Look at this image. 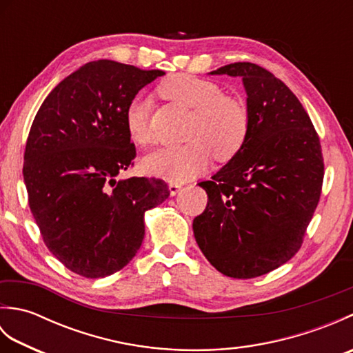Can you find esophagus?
Segmentation results:
<instances>
[{
	"label": "esophagus",
	"instance_id": "34e87169",
	"mask_svg": "<svg viewBox=\"0 0 353 353\" xmlns=\"http://www.w3.org/2000/svg\"><path fill=\"white\" fill-rule=\"evenodd\" d=\"M181 188H182L181 183H170L168 185V190H170L171 196H176V194L179 192V190H181Z\"/></svg>",
	"mask_w": 353,
	"mask_h": 353
}]
</instances>
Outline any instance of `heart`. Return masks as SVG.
Instances as JSON below:
<instances>
[{
    "instance_id": "1",
    "label": "heart",
    "mask_w": 353,
    "mask_h": 353,
    "mask_svg": "<svg viewBox=\"0 0 353 353\" xmlns=\"http://www.w3.org/2000/svg\"><path fill=\"white\" fill-rule=\"evenodd\" d=\"M163 99L191 109L186 139L182 147H165L144 156L141 165L148 174L168 182L182 183L201 174L212 161H229L239 153L249 137V112L244 103L223 95L214 81L192 76H172L159 88ZM150 101L130 100L124 112L127 133L133 142L145 145L150 142Z\"/></svg>"
}]
</instances>
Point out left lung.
<instances>
[{
  "label": "left lung",
  "instance_id": "left-lung-1",
  "mask_svg": "<svg viewBox=\"0 0 353 353\" xmlns=\"http://www.w3.org/2000/svg\"><path fill=\"white\" fill-rule=\"evenodd\" d=\"M209 74L243 80L250 124L239 153L199 183L209 200L192 230L220 273L250 279L301 249L320 199L323 156L301 101L272 72L236 62Z\"/></svg>",
  "mask_w": 353,
  "mask_h": 353
}]
</instances>
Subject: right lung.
I'll return each instance as SVG.
<instances>
[{
  "label": "right lung",
  "instance_id": "1",
  "mask_svg": "<svg viewBox=\"0 0 353 353\" xmlns=\"http://www.w3.org/2000/svg\"><path fill=\"white\" fill-rule=\"evenodd\" d=\"M163 71L95 61L43 100L28 133L24 183L48 250L80 276L106 277L144 239V212L170 196L161 179H117L137 156L127 104Z\"/></svg>",
  "mask_w": 353,
  "mask_h": 353
}]
</instances>
